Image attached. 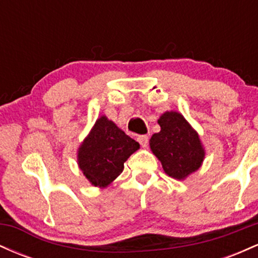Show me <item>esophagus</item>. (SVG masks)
Returning <instances> with one entry per match:
<instances>
[{"mask_svg":"<svg viewBox=\"0 0 258 258\" xmlns=\"http://www.w3.org/2000/svg\"><path fill=\"white\" fill-rule=\"evenodd\" d=\"M137 141L139 142V144H141L142 147L146 148L148 146V141H149V138H148V136H138Z\"/></svg>","mask_w":258,"mask_h":258,"instance_id":"obj_1","label":"esophagus"}]
</instances>
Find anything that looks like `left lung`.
<instances>
[{"instance_id":"8db88e82","label":"left lung","mask_w":258,"mask_h":258,"mask_svg":"<svg viewBox=\"0 0 258 258\" xmlns=\"http://www.w3.org/2000/svg\"><path fill=\"white\" fill-rule=\"evenodd\" d=\"M158 123L161 130L150 138V149L167 176L184 180L199 170L205 159L199 133L178 111H165Z\"/></svg>"}]
</instances>
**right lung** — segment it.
I'll list each match as a JSON object with an SVG mask.
<instances>
[{"mask_svg": "<svg viewBox=\"0 0 258 258\" xmlns=\"http://www.w3.org/2000/svg\"><path fill=\"white\" fill-rule=\"evenodd\" d=\"M139 143L102 115L78 148V165L92 185L106 188L123 171Z\"/></svg>", "mask_w": 258, "mask_h": 258, "instance_id": "1", "label": "right lung"}]
</instances>
